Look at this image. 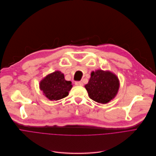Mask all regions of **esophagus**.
Here are the masks:
<instances>
[{
  "label": "esophagus",
  "instance_id": "esophagus-1",
  "mask_svg": "<svg viewBox=\"0 0 156 156\" xmlns=\"http://www.w3.org/2000/svg\"><path fill=\"white\" fill-rule=\"evenodd\" d=\"M75 84L76 85V86H83V83L81 81H76L75 83Z\"/></svg>",
  "mask_w": 156,
  "mask_h": 156
}]
</instances>
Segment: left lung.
I'll use <instances>...</instances> for the list:
<instances>
[{
    "label": "left lung",
    "mask_w": 156,
    "mask_h": 156,
    "mask_svg": "<svg viewBox=\"0 0 156 156\" xmlns=\"http://www.w3.org/2000/svg\"><path fill=\"white\" fill-rule=\"evenodd\" d=\"M85 87L91 100L105 104L117 95L119 81L112 73L98 69L91 73V78Z\"/></svg>",
    "instance_id": "1"
}]
</instances>
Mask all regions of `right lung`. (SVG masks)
<instances>
[{"label":"right lung","mask_w":156,"mask_h":156,"mask_svg":"<svg viewBox=\"0 0 156 156\" xmlns=\"http://www.w3.org/2000/svg\"><path fill=\"white\" fill-rule=\"evenodd\" d=\"M71 88V81L65 80L64 75L58 71L48 75L40 82V89L53 101L67 97Z\"/></svg>","instance_id":"1"}]
</instances>
